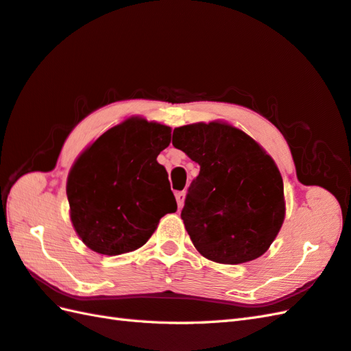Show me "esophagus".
Returning a JSON list of instances; mask_svg holds the SVG:
<instances>
[{"label": "esophagus", "mask_w": 351, "mask_h": 351, "mask_svg": "<svg viewBox=\"0 0 351 351\" xmlns=\"http://www.w3.org/2000/svg\"><path fill=\"white\" fill-rule=\"evenodd\" d=\"M175 197H176V202H178V206L182 208L184 202H185V191H178L175 194Z\"/></svg>", "instance_id": "34e87169"}]
</instances>
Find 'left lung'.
I'll return each mask as SVG.
<instances>
[{
    "mask_svg": "<svg viewBox=\"0 0 351 351\" xmlns=\"http://www.w3.org/2000/svg\"><path fill=\"white\" fill-rule=\"evenodd\" d=\"M172 143L200 166L181 210L195 250L223 265L265 254L286 218L282 178L272 157L223 121L178 127Z\"/></svg>",
    "mask_w": 351,
    "mask_h": 351,
    "instance_id": "1",
    "label": "left lung"
}]
</instances>
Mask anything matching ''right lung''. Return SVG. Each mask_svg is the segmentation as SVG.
<instances>
[{"instance_id":"right-lung-1","label":"right lung","mask_w":351,"mask_h":351,"mask_svg":"<svg viewBox=\"0 0 351 351\" xmlns=\"http://www.w3.org/2000/svg\"><path fill=\"white\" fill-rule=\"evenodd\" d=\"M172 128L130 117L86 146L67 178L70 219L85 245L118 256L145 245L161 217L178 209L157 161Z\"/></svg>"}]
</instances>
